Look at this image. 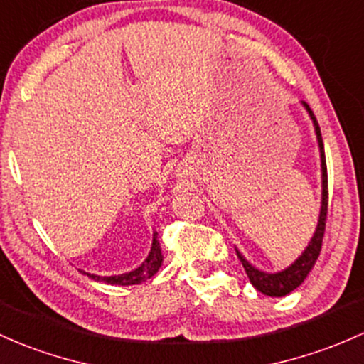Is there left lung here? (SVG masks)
Wrapping results in <instances>:
<instances>
[{
    "label": "left lung",
    "mask_w": 364,
    "mask_h": 364,
    "mask_svg": "<svg viewBox=\"0 0 364 364\" xmlns=\"http://www.w3.org/2000/svg\"><path fill=\"white\" fill-rule=\"evenodd\" d=\"M304 107L307 109V112H309L311 119H313V122H314V129H316V136H318V143H319V151H321L323 200H321V213H319L316 233H314L313 240H311L309 245H307L304 254H302L292 266L287 267L285 271H282V273H274V274L262 273V271L255 269L254 266H250L249 262L243 259V255L240 252H237L238 259H240L242 264H243V269H245L247 277H249V279H250V283H252L259 292H262L264 295H271V297H283V295L290 294L292 290L297 289L302 282H304L307 273H309L311 267L314 266L319 252H321L323 237H325L326 214H328V173H326L325 146H323L321 131H319V124L316 121V117H314L313 110H311V107L307 105V103H304Z\"/></svg>",
    "instance_id": "obj_1"
}]
</instances>
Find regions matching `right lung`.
Segmentation results:
<instances>
[{
  "mask_svg": "<svg viewBox=\"0 0 364 364\" xmlns=\"http://www.w3.org/2000/svg\"><path fill=\"white\" fill-rule=\"evenodd\" d=\"M162 264V254H161V243L157 240V233H154V242H151V250L149 254V257L145 259L141 266L136 267L131 273H124V274H117V277H97V274H87L93 279H102V282L110 283V285H136V283L145 282L154 277L155 273L159 271V267Z\"/></svg>",
  "mask_w": 364,
  "mask_h": 364,
  "instance_id": "right-lung-1",
  "label": "right lung"
}]
</instances>
